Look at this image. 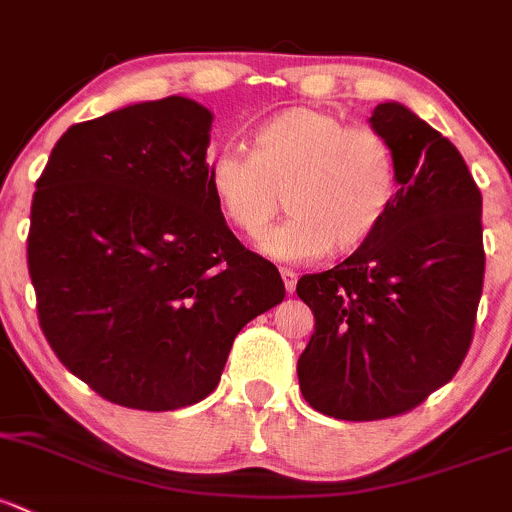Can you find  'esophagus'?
<instances>
[{"instance_id": "esophagus-1", "label": "esophagus", "mask_w": 512, "mask_h": 512, "mask_svg": "<svg viewBox=\"0 0 512 512\" xmlns=\"http://www.w3.org/2000/svg\"><path fill=\"white\" fill-rule=\"evenodd\" d=\"M279 274H282V279H284V289H287V292L292 294L294 289H297V272L289 270V267H282V270H279Z\"/></svg>"}]
</instances>
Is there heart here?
<instances>
[{
    "label": "heart",
    "instance_id": "heart-1",
    "mask_svg": "<svg viewBox=\"0 0 512 512\" xmlns=\"http://www.w3.org/2000/svg\"><path fill=\"white\" fill-rule=\"evenodd\" d=\"M206 179L220 215L250 238L274 218L284 191L292 213L260 238L274 260L358 250L383 225L400 188L395 149L383 132L311 107L262 122L247 154H215Z\"/></svg>",
    "mask_w": 512,
    "mask_h": 512
}]
</instances>
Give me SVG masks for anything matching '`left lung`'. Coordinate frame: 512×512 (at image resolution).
I'll return each instance as SVG.
<instances>
[{"instance_id":"1","label":"left lung","mask_w":512,"mask_h":512,"mask_svg":"<svg viewBox=\"0 0 512 512\" xmlns=\"http://www.w3.org/2000/svg\"><path fill=\"white\" fill-rule=\"evenodd\" d=\"M370 125L395 149V203L348 260L297 282L316 319L301 395L348 422L410 412L454 378L486 272L481 191L459 149L400 102L375 107Z\"/></svg>"}]
</instances>
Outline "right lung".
Returning <instances> with one entry per match:
<instances>
[{"label":"right lung","mask_w":512,"mask_h":512,"mask_svg":"<svg viewBox=\"0 0 512 512\" xmlns=\"http://www.w3.org/2000/svg\"><path fill=\"white\" fill-rule=\"evenodd\" d=\"M211 110L171 95L78 122L31 201L29 274L63 365L105 400L166 412L220 383L240 328L284 299L208 191Z\"/></svg>","instance_id":"obj_1"}]
</instances>
